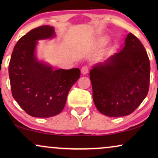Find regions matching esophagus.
<instances>
[{
    "label": "esophagus",
    "instance_id": "34e87169",
    "mask_svg": "<svg viewBox=\"0 0 158 158\" xmlns=\"http://www.w3.org/2000/svg\"><path fill=\"white\" fill-rule=\"evenodd\" d=\"M88 70H89V68H88V65H84L83 66V68H81V73H83V75L87 74L88 73Z\"/></svg>",
    "mask_w": 158,
    "mask_h": 158
}]
</instances>
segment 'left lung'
Here are the masks:
<instances>
[{
	"label": "left lung",
	"instance_id": "1",
	"mask_svg": "<svg viewBox=\"0 0 158 158\" xmlns=\"http://www.w3.org/2000/svg\"><path fill=\"white\" fill-rule=\"evenodd\" d=\"M124 42L119 52L90 72L95 105L111 117L132 113L145 98L150 85V60L144 46L131 33Z\"/></svg>",
	"mask_w": 158,
	"mask_h": 158
}]
</instances>
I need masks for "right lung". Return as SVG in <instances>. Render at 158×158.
<instances>
[{
	"instance_id": "add662e5",
	"label": "right lung",
	"mask_w": 158,
	"mask_h": 158,
	"mask_svg": "<svg viewBox=\"0 0 158 158\" xmlns=\"http://www.w3.org/2000/svg\"><path fill=\"white\" fill-rule=\"evenodd\" d=\"M55 36L54 28L48 25L31 29L18 41L10 57L8 74L12 96L26 113L34 117L59 114L69 90L81 76L78 68L55 70L36 59V40Z\"/></svg>"
}]
</instances>
